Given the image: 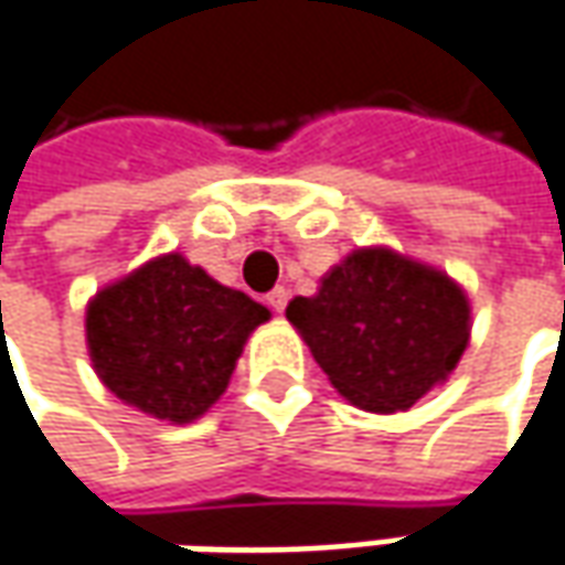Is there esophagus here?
I'll return each instance as SVG.
<instances>
[{"mask_svg": "<svg viewBox=\"0 0 565 565\" xmlns=\"http://www.w3.org/2000/svg\"><path fill=\"white\" fill-rule=\"evenodd\" d=\"M265 302H268L275 312H284V306H287V290H284V287H275L271 294H265Z\"/></svg>", "mask_w": 565, "mask_h": 565, "instance_id": "34e87169", "label": "esophagus"}]
</instances>
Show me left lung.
<instances>
[{"label":"left lung","instance_id":"left-lung-1","mask_svg":"<svg viewBox=\"0 0 565 565\" xmlns=\"http://www.w3.org/2000/svg\"><path fill=\"white\" fill-rule=\"evenodd\" d=\"M331 384L369 413L409 409L457 369L469 302L447 275L391 249H356L316 297L287 306Z\"/></svg>","mask_w":565,"mask_h":565}]
</instances>
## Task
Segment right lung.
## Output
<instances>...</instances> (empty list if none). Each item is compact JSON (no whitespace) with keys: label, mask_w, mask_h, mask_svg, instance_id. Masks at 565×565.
<instances>
[{"label":"right lung","mask_w":565,"mask_h":565,"mask_svg":"<svg viewBox=\"0 0 565 565\" xmlns=\"http://www.w3.org/2000/svg\"><path fill=\"white\" fill-rule=\"evenodd\" d=\"M268 309L171 253L96 294L87 343L115 397L168 422H193L222 397Z\"/></svg>","instance_id":"obj_1"}]
</instances>
